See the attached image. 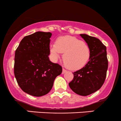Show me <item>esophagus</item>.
Listing matches in <instances>:
<instances>
[{
  "label": "esophagus",
  "mask_w": 121,
  "mask_h": 121,
  "mask_svg": "<svg viewBox=\"0 0 121 121\" xmlns=\"http://www.w3.org/2000/svg\"><path fill=\"white\" fill-rule=\"evenodd\" d=\"M66 70L64 69H62V74H64L65 73H66Z\"/></svg>",
  "instance_id": "1"
}]
</instances>
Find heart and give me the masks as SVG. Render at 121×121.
I'll use <instances>...</instances> for the list:
<instances>
[{"instance_id": "b5f03b06", "label": "heart", "mask_w": 121, "mask_h": 121, "mask_svg": "<svg viewBox=\"0 0 121 121\" xmlns=\"http://www.w3.org/2000/svg\"><path fill=\"white\" fill-rule=\"evenodd\" d=\"M50 51L55 59L59 57L60 53H64V63L72 70L84 68L91 57V49L86 43L72 36L59 37L55 44L51 46Z\"/></svg>"}]
</instances>
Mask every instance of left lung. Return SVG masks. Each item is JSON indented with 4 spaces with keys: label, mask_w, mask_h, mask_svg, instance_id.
I'll use <instances>...</instances> for the list:
<instances>
[{
    "label": "left lung",
    "mask_w": 121,
    "mask_h": 121,
    "mask_svg": "<svg viewBox=\"0 0 121 121\" xmlns=\"http://www.w3.org/2000/svg\"><path fill=\"white\" fill-rule=\"evenodd\" d=\"M91 49V57L84 68L73 73L70 89L78 95L86 96L99 90L105 82L108 68L106 47L98 39L80 34Z\"/></svg>",
    "instance_id": "obj_1"
}]
</instances>
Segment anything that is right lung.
I'll use <instances>...</instances> for the list:
<instances>
[{"label":"right lung","mask_w":121,"mask_h":121,"mask_svg":"<svg viewBox=\"0 0 121 121\" xmlns=\"http://www.w3.org/2000/svg\"><path fill=\"white\" fill-rule=\"evenodd\" d=\"M51 32H36L25 36L15 51L14 74L22 91L35 97L52 89L62 67L49 60Z\"/></svg>","instance_id":"1"}]
</instances>
